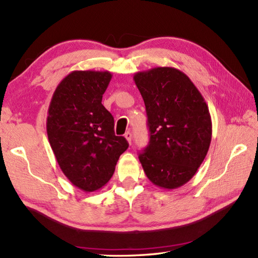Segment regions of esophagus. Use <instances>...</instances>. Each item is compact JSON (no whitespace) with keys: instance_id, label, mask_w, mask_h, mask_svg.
<instances>
[{"instance_id":"1","label":"esophagus","mask_w":258,"mask_h":258,"mask_svg":"<svg viewBox=\"0 0 258 258\" xmlns=\"http://www.w3.org/2000/svg\"><path fill=\"white\" fill-rule=\"evenodd\" d=\"M124 136H125V139H126V140H127V142H128V143H130V144H131V143H132V134H131L130 132H126Z\"/></svg>"}]
</instances>
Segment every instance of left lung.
Listing matches in <instances>:
<instances>
[{
    "instance_id": "8db88e82",
    "label": "left lung",
    "mask_w": 258,
    "mask_h": 258,
    "mask_svg": "<svg viewBox=\"0 0 258 258\" xmlns=\"http://www.w3.org/2000/svg\"><path fill=\"white\" fill-rule=\"evenodd\" d=\"M147 114L150 142L139 155L147 178L174 189L194 176L212 140L208 106L193 82L174 68L134 75Z\"/></svg>"
}]
</instances>
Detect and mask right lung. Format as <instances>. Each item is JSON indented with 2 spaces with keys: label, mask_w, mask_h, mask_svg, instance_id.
Instances as JSON below:
<instances>
[{
  "label": "right lung",
  "mask_w": 258,
  "mask_h": 258,
  "mask_svg": "<svg viewBox=\"0 0 258 258\" xmlns=\"http://www.w3.org/2000/svg\"><path fill=\"white\" fill-rule=\"evenodd\" d=\"M108 71H73L52 96L46 118L50 145L62 172L85 191L102 188L113 176L128 143L114 133V118L102 97Z\"/></svg>",
  "instance_id": "add662e5"
}]
</instances>
